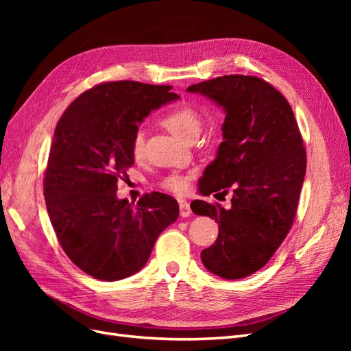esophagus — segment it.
<instances>
[{
  "label": "esophagus",
  "instance_id": "34e87169",
  "mask_svg": "<svg viewBox=\"0 0 351 351\" xmlns=\"http://www.w3.org/2000/svg\"><path fill=\"white\" fill-rule=\"evenodd\" d=\"M190 214H192V209H190L189 202L180 200V215H182L183 218H187V217H190Z\"/></svg>",
  "mask_w": 351,
  "mask_h": 351
}]
</instances>
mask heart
Listing matches in <instances>:
<instances>
[{"instance_id": "obj_1", "label": "heart", "mask_w": 351, "mask_h": 351, "mask_svg": "<svg viewBox=\"0 0 351 351\" xmlns=\"http://www.w3.org/2000/svg\"><path fill=\"white\" fill-rule=\"evenodd\" d=\"M202 114L199 110H196L192 105H180L173 110H169L161 117V124L167 130L171 132L176 137L182 141H190L200 133L202 129ZM145 143V134L142 130L134 132L130 143V151L134 158H139L143 151ZM189 180L190 177L186 176H169L165 178L164 186L169 192H174L182 195L187 192L189 189Z\"/></svg>"}]
</instances>
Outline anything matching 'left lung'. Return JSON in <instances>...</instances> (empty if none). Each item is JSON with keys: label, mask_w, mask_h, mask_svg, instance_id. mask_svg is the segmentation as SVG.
<instances>
[{"label": "left lung", "mask_w": 351, "mask_h": 351, "mask_svg": "<svg viewBox=\"0 0 351 351\" xmlns=\"http://www.w3.org/2000/svg\"><path fill=\"white\" fill-rule=\"evenodd\" d=\"M226 111L217 158L200 178V193L226 196L231 206L193 200L196 215L218 222V237L204 249L205 268L239 280L263 268L293 226L306 174V149L290 104L256 76L230 74L192 84Z\"/></svg>", "instance_id": "8db88e82"}]
</instances>
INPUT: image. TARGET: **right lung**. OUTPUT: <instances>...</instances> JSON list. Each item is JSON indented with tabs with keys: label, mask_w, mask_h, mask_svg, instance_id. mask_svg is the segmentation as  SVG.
Masks as SVG:
<instances>
[{
	"label": "right lung",
	"mask_w": 351,
	"mask_h": 351,
	"mask_svg": "<svg viewBox=\"0 0 351 351\" xmlns=\"http://www.w3.org/2000/svg\"><path fill=\"white\" fill-rule=\"evenodd\" d=\"M171 89L105 82L74 99L56 127L44 176L47 210L62 250L93 278L117 281L141 271L158 236L178 218L168 195L147 193L136 206L115 195L134 164L137 125L180 98Z\"/></svg>",
	"instance_id": "1"
}]
</instances>
